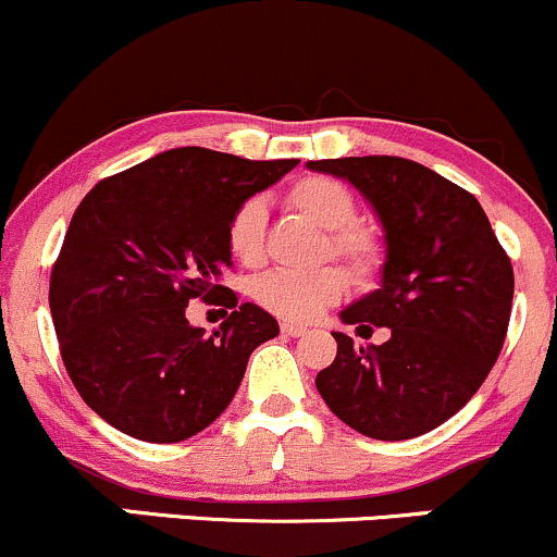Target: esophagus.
<instances>
[{
	"instance_id": "esophagus-1",
	"label": "esophagus",
	"mask_w": 557,
	"mask_h": 557,
	"mask_svg": "<svg viewBox=\"0 0 557 557\" xmlns=\"http://www.w3.org/2000/svg\"><path fill=\"white\" fill-rule=\"evenodd\" d=\"M281 331H284L286 336H305V334H308V329L299 326V323H289V321L281 323Z\"/></svg>"
}]
</instances>
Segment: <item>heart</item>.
<instances>
[{"label": "heart", "instance_id": "obj_1", "mask_svg": "<svg viewBox=\"0 0 557 557\" xmlns=\"http://www.w3.org/2000/svg\"><path fill=\"white\" fill-rule=\"evenodd\" d=\"M286 205L308 218L321 231H329V247L336 258L347 260L358 276H371L381 262V239L376 231L358 226L355 197L342 181L308 176L286 191ZM228 247L245 265H258L265 247V205L247 199L228 223ZM347 276L339 268L315 271H271L255 281V299L265 310L286 321H312L329 305L345 295Z\"/></svg>", "mask_w": 557, "mask_h": 557}]
</instances>
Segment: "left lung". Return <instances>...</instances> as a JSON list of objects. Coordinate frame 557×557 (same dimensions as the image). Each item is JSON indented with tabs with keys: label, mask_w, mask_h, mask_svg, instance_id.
Wrapping results in <instances>:
<instances>
[{
	"label": "left lung",
	"mask_w": 557,
	"mask_h": 557,
	"mask_svg": "<svg viewBox=\"0 0 557 557\" xmlns=\"http://www.w3.org/2000/svg\"><path fill=\"white\" fill-rule=\"evenodd\" d=\"M371 205L384 262L379 289L339 312L347 326L389 329L355 347L334 331L336 358L315 386L339 421L371 440H413L476 395L503 349L513 268L479 199L403 158L310 160Z\"/></svg>",
	"instance_id": "8db88e82"
}]
</instances>
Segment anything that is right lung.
I'll return each mask as SVG.
<instances>
[{
  "label": "right lung",
  "instance_id": "obj_1",
  "mask_svg": "<svg viewBox=\"0 0 557 557\" xmlns=\"http://www.w3.org/2000/svg\"><path fill=\"white\" fill-rule=\"evenodd\" d=\"M297 160H245L178 147L99 181L52 268L49 310L62 362L99 418L171 445L208 429L239 389L255 347L278 323L223 286L228 223ZM234 307L212 335L185 321L188 299Z\"/></svg>",
  "mask_w": 557,
  "mask_h": 557
}]
</instances>
